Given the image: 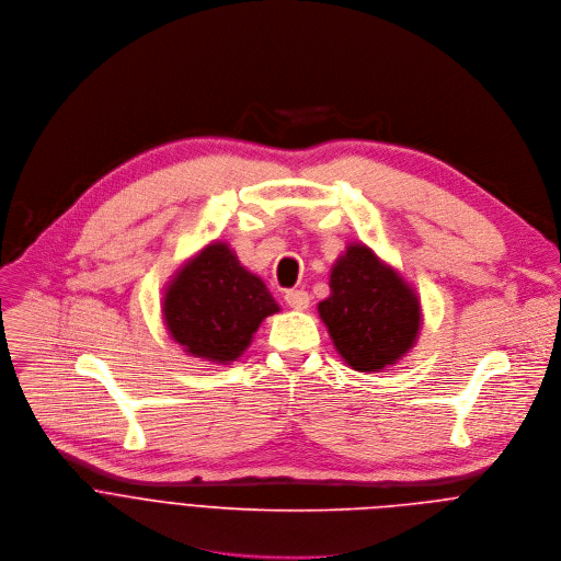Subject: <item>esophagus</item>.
I'll list each match as a JSON object with an SVG mask.
<instances>
[{
  "label": "esophagus",
  "instance_id": "obj_1",
  "mask_svg": "<svg viewBox=\"0 0 561 561\" xmlns=\"http://www.w3.org/2000/svg\"><path fill=\"white\" fill-rule=\"evenodd\" d=\"M285 302H287L291 309L305 311V309L309 307V294L302 291V289H289V291H285Z\"/></svg>",
  "mask_w": 561,
  "mask_h": 561
}]
</instances>
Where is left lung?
Listing matches in <instances>:
<instances>
[{"instance_id":"8db88e82","label":"left lung","mask_w":561,"mask_h":561,"mask_svg":"<svg viewBox=\"0 0 561 561\" xmlns=\"http://www.w3.org/2000/svg\"><path fill=\"white\" fill-rule=\"evenodd\" d=\"M318 302L335 352L356 371H382L415 345L422 307L415 289L365 243H350Z\"/></svg>"}]
</instances>
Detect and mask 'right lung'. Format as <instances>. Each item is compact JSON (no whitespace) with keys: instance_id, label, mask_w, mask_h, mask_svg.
I'll use <instances>...</instances> for the list:
<instances>
[{"instance_id":"right-lung-1","label":"right lung","mask_w":561,"mask_h":561,"mask_svg":"<svg viewBox=\"0 0 561 561\" xmlns=\"http://www.w3.org/2000/svg\"><path fill=\"white\" fill-rule=\"evenodd\" d=\"M161 311L172 341L185 354L230 365L250 347L261 322L280 307L228 243L214 241L174 272Z\"/></svg>"}]
</instances>
